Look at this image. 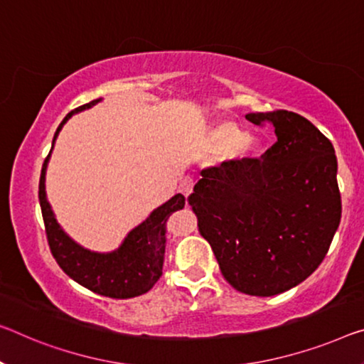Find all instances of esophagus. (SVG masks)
Wrapping results in <instances>:
<instances>
[{
  "label": "esophagus",
  "instance_id": "34e87169",
  "mask_svg": "<svg viewBox=\"0 0 364 364\" xmlns=\"http://www.w3.org/2000/svg\"><path fill=\"white\" fill-rule=\"evenodd\" d=\"M193 186H195V182H193V178L192 177H186L182 181V183H181V192L186 195V197H188L190 193H192V190H193Z\"/></svg>",
  "mask_w": 364,
  "mask_h": 364
}]
</instances>
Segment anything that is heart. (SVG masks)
I'll use <instances>...</instances> for the list:
<instances>
[{
  "label": "heart",
  "mask_w": 364,
  "mask_h": 364,
  "mask_svg": "<svg viewBox=\"0 0 364 364\" xmlns=\"http://www.w3.org/2000/svg\"><path fill=\"white\" fill-rule=\"evenodd\" d=\"M210 141L213 149L229 151L232 158H244L259 151V143L247 138V133L234 122L218 124L211 132Z\"/></svg>",
  "instance_id": "1"
}]
</instances>
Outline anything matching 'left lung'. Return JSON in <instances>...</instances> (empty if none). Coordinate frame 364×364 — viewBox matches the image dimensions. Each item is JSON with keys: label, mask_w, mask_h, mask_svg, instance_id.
Returning <instances> with one entry per match:
<instances>
[{"label": "left lung", "mask_w": 364, "mask_h": 364, "mask_svg": "<svg viewBox=\"0 0 364 364\" xmlns=\"http://www.w3.org/2000/svg\"><path fill=\"white\" fill-rule=\"evenodd\" d=\"M245 119L273 125L277 141L262 158L201 169L188 205L226 282L244 294L275 296L304 282L328 252L342 218L337 158L331 139L294 112Z\"/></svg>", "instance_id": "left-lung-1"}]
</instances>
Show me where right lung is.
Listing matches in <instances>:
<instances>
[{
    "label": "right lung",
    "mask_w": 364,
    "mask_h": 364,
    "mask_svg": "<svg viewBox=\"0 0 364 364\" xmlns=\"http://www.w3.org/2000/svg\"><path fill=\"white\" fill-rule=\"evenodd\" d=\"M100 99L81 105L65 117L53 136L57 139L61 127L76 112L89 109ZM50 154L43 161L41 182H38V200H41L43 225H46L50 252L66 275L91 289L92 293L114 299H128L144 294L154 287L163 275L166 249V221L174 211L182 210L186 197L177 193L149 215L138 228L128 232L124 244L115 252L97 254L82 249L71 240L55 220L46 197V171Z\"/></svg>",
    "instance_id": "1"
}]
</instances>
